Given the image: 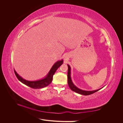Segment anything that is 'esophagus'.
<instances>
[{
    "label": "esophagus",
    "instance_id": "34e87169",
    "mask_svg": "<svg viewBox=\"0 0 123 123\" xmlns=\"http://www.w3.org/2000/svg\"><path fill=\"white\" fill-rule=\"evenodd\" d=\"M65 61H66V60H67V57H65Z\"/></svg>",
    "mask_w": 123,
    "mask_h": 123
}]
</instances>
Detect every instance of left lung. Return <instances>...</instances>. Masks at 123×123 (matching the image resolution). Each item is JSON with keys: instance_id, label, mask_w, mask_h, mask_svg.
<instances>
[{"instance_id": "1", "label": "left lung", "mask_w": 123, "mask_h": 123, "mask_svg": "<svg viewBox=\"0 0 123 123\" xmlns=\"http://www.w3.org/2000/svg\"><path fill=\"white\" fill-rule=\"evenodd\" d=\"M68 65V84L69 85V87L71 89V90L77 93L81 94V95H90L91 94L94 93L98 91L100 89H98V90H93V91H86V90H81V89H80L79 88H78L76 86H75V85H74L73 83L71 78V67L69 65Z\"/></svg>"}]
</instances>
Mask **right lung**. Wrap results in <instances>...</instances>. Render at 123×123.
I'll return each instance as SVG.
<instances>
[{
	"mask_svg": "<svg viewBox=\"0 0 123 123\" xmlns=\"http://www.w3.org/2000/svg\"><path fill=\"white\" fill-rule=\"evenodd\" d=\"M63 62L64 61H63L62 59L61 61H58L56 62L53 66L52 67V68L47 74V75L43 79L37 80L30 81L25 80L23 78H22L19 75H18L15 70L14 72L18 80L21 81L22 83L33 89H40L47 87L52 82L53 75L57 69L63 64Z\"/></svg>",
	"mask_w": 123,
	"mask_h": 123,
	"instance_id": "right-lung-1",
	"label": "right lung"
}]
</instances>
